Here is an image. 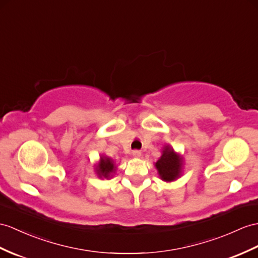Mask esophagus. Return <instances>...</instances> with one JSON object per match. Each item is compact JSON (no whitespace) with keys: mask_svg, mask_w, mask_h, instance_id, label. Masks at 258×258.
I'll return each mask as SVG.
<instances>
[{"mask_svg":"<svg viewBox=\"0 0 258 258\" xmlns=\"http://www.w3.org/2000/svg\"><path fill=\"white\" fill-rule=\"evenodd\" d=\"M133 155L135 156V158H140L141 152L139 150H135V151H133Z\"/></svg>","mask_w":258,"mask_h":258,"instance_id":"obj_1","label":"esophagus"}]
</instances>
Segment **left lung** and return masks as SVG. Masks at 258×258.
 Wrapping results in <instances>:
<instances>
[{
    "instance_id": "1",
    "label": "left lung",
    "mask_w": 258,
    "mask_h": 258,
    "mask_svg": "<svg viewBox=\"0 0 258 258\" xmlns=\"http://www.w3.org/2000/svg\"><path fill=\"white\" fill-rule=\"evenodd\" d=\"M183 159L171 146H164L161 158L155 163L158 174L162 180L172 181L177 179L181 174Z\"/></svg>"
}]
</instances>
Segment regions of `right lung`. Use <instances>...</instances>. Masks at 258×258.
<instances>
[{
    "instance_id": "right-lung-1",
    "label": "right lung",
    "mask_w": 258,
    "mask_h": 258,
    "mask_svg": "<svg viewBox=\"0 0 258 258\" xmlns=\"http://www.w3.org/2000/svg\"><path fill=\"white\" fill-rule=\"evenodd\" d=\"M116 166L108 156H102L98 165L96 166V174L99 178H109L112 173H115Z\"/></svg>"
}]
</instances>
